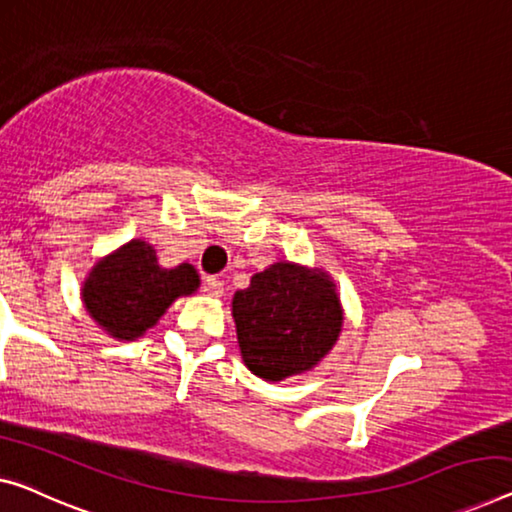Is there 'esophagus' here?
Returning a JSON list of instances; mask_svg holds the SVG:
<instances>
[{
  "label": "esophagus",
  "instance_id": "34e87169",
  "mask_svg": "<svg viewBox=\"0 0 512 512\" xmlns=\"http://www.w3.org/2000/svg\"><path fill=\"white\" fill-rule=\"evenodd\" d=\"M204 289H207V294L213 296V299H220V296H223V292H225V285H223V280L209 276L207 280H204Z\"/></svg>",
  "mask_w": 512,
  "mask_h": 512
}]
</instances>
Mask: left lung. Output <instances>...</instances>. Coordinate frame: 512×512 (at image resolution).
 Instances as JSON below:
<instances>
[{
  "instance_id": "left-lung-1",
  "label": "left lung",
  "mask_w": 512,
  "mask_h": 512,
  "mask_svg": "<svg viewBox=\"0 0 512 512\" xmlns=\"http://www.w3.org/2000/svg\"><path fill=\"white\" fill-rule=\"evenodd\" d=\"M236 340L246 368L278 381L317 368L345 324L338 287L319 266L276 262L232 299Z\"/></svg>"
}]
</instances>
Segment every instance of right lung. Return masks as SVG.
Listing matches in <instances>:
<instances>
[{
  "instance_id": "1",
  "label": "right lung",
  "mask_w": 512,
  "mask_h": 512,
  "mask_svg": "<svg viewBox=\"0 0 512 512\" xmlns=\"http://www.w3.org/2000/svg\"><path fill=\"white\" fill-rule=\"evenodd\" d=\"M197 289L200 276L193 264L165 269L151 243L131 239L96 259L82 280L80 296L89 317L110 338L131 342L154 329L174 301Z\"/></svg>"
}]
</instances>
